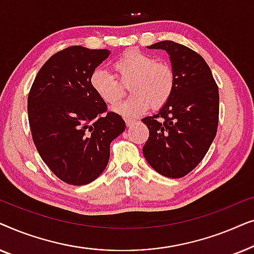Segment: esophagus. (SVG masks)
I'll list each match as a JSON object with an SVG mask.
<instances>
[{
    "label": "esophagus",
    "mask_w": 254,
    "mask_h": 254,
    "mask_svg": "<svg viewBox=\"0 0 254 254\" xmlns=\"http://www.w3.org/2000/svg\"><path fill=\"white\" fill-rule=\"evenodd\" d=\"M125 123H126L127 126H131V125L135 123V120L134 119H126L125 120Z\"/></svg>",
    "instance_id": "esophagus-1"
}]
</instances>
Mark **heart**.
I'll return each mask as SVG.
<instances>
[{"instance_id":"heart-1","label":"heart","mask_w":254,"mask_h":254,"mask_svg":"<svg viewBox=\"0 0 254 254\" xmlns=\"http://www.w3.org/2000/svg\"><path fill=\"white\" fill-rule=\"evenodd\" d=\"M113 70L116 76L106 69H95L90 76V85L104 103L114 105L121 97L117 80L129 81L128 93L131 96L113 109L127 119L141 116L150 106H164L175 90L176 74L172 65L140 51L130 50L121 54L113 62Z\"/></svg>"}]
</instances>
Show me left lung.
Listing matches in <instances>:
<instances>
[{"mask_svg":"<svg viewBox=\"0 0 254 254\" xmlns=\"http://www.w3.org/2000/svg\"><path fill=\"white\" fill-rule=\"evenodd\" d=\"M148 47L168 52L176 85L159 112L142 119L149 129L143 155L159 175L182 178L202 161L216 135L218 88L209 65L190 48L170 40Z\"/></svg>","mask_w":254,"mask_h":254,"instance_id":"obj_1","label":"left lung"}]
</instances>
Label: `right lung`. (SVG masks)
<instances>
[{
    "instance_id": "right-lung-1",
    "label": "right lung",
    "mask_w": 254,
    "mask_h": 254,
    "mask_svg": "<svg viewBox=\"0 0 254 254\" xmlns=\"http://www.w3.org/2000/svg\"><path fill=\"white\" fill-rule=\"evenodd\" d=\"M109 55V50L83 46L58 52L38 71L27 97L34 145L51 171L70 185L102 175L111 142L126 128L90 85L92 71Z\"/></svg>"
}]
</instances>
